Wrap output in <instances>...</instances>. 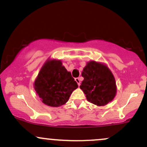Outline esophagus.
<instances>
[{
    "label": "esophagus",
    "mask_w": 147,
    "mask_h": 147,
    "mask_svg": "<svg viewBox=\"0 0 147 147\" xmlns=\"http://www.w3.org/2000/svg\"><path fill=\"white\" fill-rule=\"evenodd\" d=\"M75 81L77 83V84H78V86H80V84H81V81H80V78H75Z\"/></svg>",
    "instance_id": "34e87169"
}]
</instances>
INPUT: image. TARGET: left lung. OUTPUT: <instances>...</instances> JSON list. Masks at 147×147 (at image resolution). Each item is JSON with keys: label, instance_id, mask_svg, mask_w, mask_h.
I'll list each match as a JSON object with an SVG mask.
<instances>
[{"label": "left lung", "instance_id": "8db88e82", "mask_svg": "<svg viewBox=\"0 0 147 147\" xmlns=\"http://www.w3.org/2000/svg\"><path fill=\"white\" fill-rule=\"evenodd\" d=\"M84 77L80 88L88 102L104 106L113 100L117 94L115 78L105 63L91 61L82 72Z\"/></svg>", "mask_w": 147, "mask_h": 147}]
</instances>
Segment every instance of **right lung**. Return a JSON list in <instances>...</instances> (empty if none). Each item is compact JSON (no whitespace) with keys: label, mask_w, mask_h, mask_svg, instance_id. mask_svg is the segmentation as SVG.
Instances as JSON below:
<instances>
[{"label":"right lung","mask_w":147,"mask_h":147,"mask_svg":"<svg viewBox=\"0 0 147 147\" xmlns=\"http://www.w3.org/2000/svg\"><path fill=\"white\" fill-rule=\"evenodd\" d=\"M78 87L61 60L48 59L40 69L34 82V88L44 104L60 107L68 101L72 91Z\"/></svg>","instance_id":"obj_1"}]
</instances>
